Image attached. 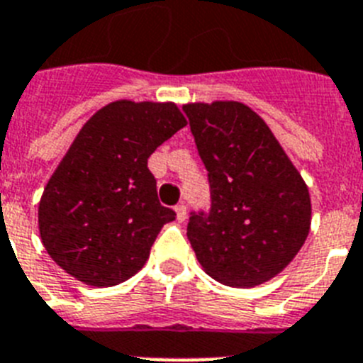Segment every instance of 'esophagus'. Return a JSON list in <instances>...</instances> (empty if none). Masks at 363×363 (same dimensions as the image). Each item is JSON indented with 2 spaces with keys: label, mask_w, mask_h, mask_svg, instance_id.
Listing matches in <instances>:
<instances>
[{
  "label": "esophagus",
  "mask_w": 363,
  "mask_h": 363,
  "mask_svg": "<svg viewBox=\"0 0 363 363\" xmlns=\"http://www.w3.org/2000/svg\"><path fill=\"white\" fill-rule=\"evenodd\" d=\"M175 213H177V220H184L186 219V204L184 203H181V204H177V206H175Z\"/></svg>",
  "instance_id": "34e87169"
}]
</instances>
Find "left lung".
Masks as SVG:
<instances>
[{"mask_svg": "<svg viewBox=\"0 0 363 363\" xmlns=\"http://www.w3.org/2000/svg\"><path fill=\"white\" fill-rule=\"evenodd\" d=\"M210 182V210L191 212L188 239L208 276L256 286L281 272L311 228V195L269 125L239 102L186 104Z\"/></svg>", "mask_w": 363, "mask_h": 363, "instance_id": "left-lung-1", "label": "left lung"}]
</instances>
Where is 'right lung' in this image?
I'll use <instances>...</instances> for the list:
<instances>
[{
  "label": "right lung",
  "instance_id": "1",
  "mask_svg": "<svg viewBox=\"0 0 363 363\" xmlns=\"http://www.w3.org/2000/svg\"><path fill=\"white\" fill-rule=\"evenodd\" d=\"M186 125L172 102L107 104L84 124L43 190L38 225L58 267L91 286L143 269L175 212L159 203L147 159Z\"/></svg>",
  "mask_w": 363,
  "mask_h": 363
}]
</instances>
